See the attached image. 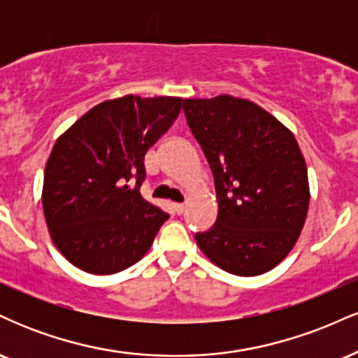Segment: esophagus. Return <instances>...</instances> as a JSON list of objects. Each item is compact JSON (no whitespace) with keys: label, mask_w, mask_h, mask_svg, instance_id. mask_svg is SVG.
I'll use <instances>...</instances> for the list:
<instances>
[{"label":"esophagus","mask_w":358,"mask_h":358,"mask_svg":"<svg viewBox=\"0 0 358 358\" xmlns=\"http://www.w3.org/2000/svg\"><path fill=\"white\" fill-rule=\"evenodd\" d=\"M173 208H175V212L178 213V215H182V213L185 212V205L183 203H175Z\"/></svg>","instance_id":"obj_1"}]
</instances>
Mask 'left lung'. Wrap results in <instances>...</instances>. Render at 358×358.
Returning <instances> with one entry per match:
<instances>
[{
    "mask_svg": "<svg viewBox=\"0 0 358 358\" xmlns=\"http://www.w3.org/2000/svg\"><path fill=\"white\" fill-rule=\"evenodd\" d=\"M183 110L219 202L215 224L195 234L196 244L227 273H268L294 248L310 205L296 138L268 110L227 94L183 99Z\"/></svg>",
    "mask_w": 358,
    "mask_h": 358,
    "instance_id": "left-lung-1",
    "label": "left lung"
}]
</instances>
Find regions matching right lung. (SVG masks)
Segmentation results:
<instances>
[{
  "label": "right lung",
  "mask_w": 358,
  "mask_h": 358,
  "mask_svg": "<svg viewBox=\"0 0 358 358\" xmlns=\"http://www.w3.org/2000/svg\"><path fill=\"white\" fill-rule=\"evenodd\" d=\"M182 97L124 96L94 106L57 139L42 203L53 244L90 274L138 262L168 213L141 196L145 156L170 129Z\"/></svg>",
  "instance_id": "1"
}]
</instances>
